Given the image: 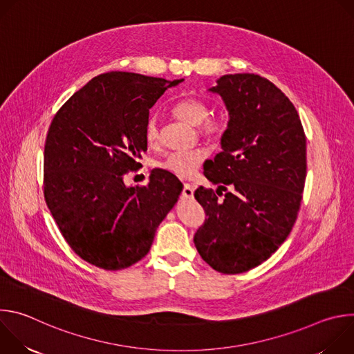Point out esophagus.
I'll return each instance as SVG.
<instances>
[{
	"instance_id": "1",
	"label": "esophagus",
	"mask_w": 354,
	"mask_h": 354,
	"mask_svg": "<svg viewBox=\"0 0 354 354\" xmlns=\"http://www.w3.org/2000/svg\"><path fill=\"white\" fill-rule=\"evenodd\" d=\"M193 194H194V186L190 183H185L183 190H182V198L190 200V198H193Z\"/></svg>"
}]
</instances>
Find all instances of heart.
<instances>
[{"instance_id": "b5f03b06", "label": "heart", "mask_w": 354, "mask_h": 354, "mask_svg": "<svg viewBox=\"0 0 354 354\" xmlns=\"http://www.w3.org/2000/svg\"><path fill=\"white\" fill-rule=\"evenodd\" d=\"M174 115L180 120L192 124L200 126V131L206 137L214 140L221 136L223 124L218 120L207 119L210 111L205 102L196 97H186L179 100L174 106ZM144 138L149 147H154L160 141V131L156 119H149L144 129ZM207 153L203 148H194L186 151H174L169 153L161 162L158 168L168 171L174 175L187 178L196 172L198 165L205 161Z\"/></svg>"}]
</instances>
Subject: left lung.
I'll return each instance as SVG.
<instances>
[{
    "label": "left lung",
    "instance_id": "obj_1",
    "mask_svg": "<svg viewBox=\"0 0 354 354\" xmlns=\"http://www.w3.org/2000/svg\"><path fill=\"white\" fill-rule=\"evenodd\" d=\"M228 111L223 151L205 165L223 200L200 186L194 197L206 221L194 234L196 249L214 270L238 274L269 259L288 236L307 175V140L290 99L257 74H225L209 89Z\"/></svg>",
    "mask_w": 354,
    "mask_h": 354
}]
</instances>
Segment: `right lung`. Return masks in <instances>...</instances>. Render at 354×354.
I'll return each instance as SVG.
<instances>
[{"label": "right lung", "mask_w": 354, "mask_h": 354, "mask_svg": "<svg viewBox=\"0 0 354 354\" xmlns=\"http://www.w3.org/2000/svg\"><path fill=\"white\" fill-rule=\"evenodd\" d=\"M136 73L92 78L56 113L44 145V197L64 239L85 262L120 270L141 261L183 185L153 169L147 186L126 172L147 151L149 109L180 84Z\"/></svg>", "instance_id": "1"}]
</instances>
